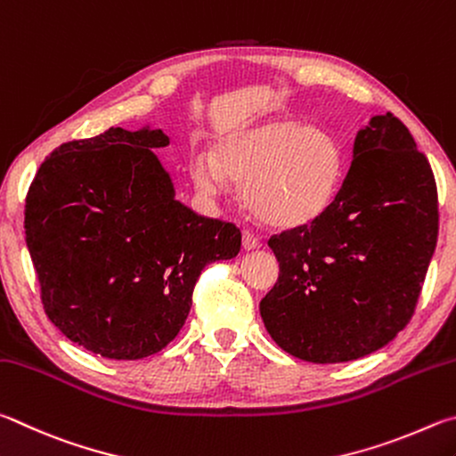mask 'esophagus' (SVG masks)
<instances>
[{"label":"esophagus","instance_id":"obj_1","mask_svg":"<svg viewBox=\"0 0 456 456\" xmlns=\"http://www.w3.org/2000/svg\"><path fill=\"white\" fill-rule=\"evenodd\" d=\"M242 248L244 250H256V248H260V240L250 232V230H244V232H242Z\"/></svg>","mask_w":456,"mask_h":456}]
</instances>
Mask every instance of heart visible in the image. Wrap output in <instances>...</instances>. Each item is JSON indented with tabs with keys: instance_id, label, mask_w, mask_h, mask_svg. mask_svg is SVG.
Listing matches in <instances>:
<instances>
[{
	"instance_id": "obj_1",
	"label": "heart",
	"mask_w": 456,
	"mask_h": 456,
	"mask_svg": "<svg viewBox=\"0 0 456 456\" xmlns=\"http://www.w3.org/2000/svg\"><path fill=\"white\" fill-rule=\"evenodd\" d=\"M188 170L204 198L226 196L234 182L256 218L297 228L329 210L340 188L345 154L326 130L274 118L226 134L214 156L194 151Z\"/></svg>"
}]
</instances>
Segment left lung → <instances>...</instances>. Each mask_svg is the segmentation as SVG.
I'll return each instance as SVG.
<instances>
[{"mask_svg":"<svg viewBox=\"0 0 456 456\" xmlns=\"http://www.w3.org/2000/svg\"><path fill=\"white\" fill-rule=\"evenodd\" d=\"M438 236L428 159L401 119L372 116L321 218L273 236L281 262L260 302L270 337L316 364L348 362L388 345L412 318Z\"/></svg>","mask_w":456,"mask_h":456,"instance_id":"8db88e82","label":"left lung"}]
</instances>
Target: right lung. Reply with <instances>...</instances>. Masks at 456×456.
Returning a JSON list of instances; mask_svg holds the SVG:
<instances>
[{
	"label": "right lung",
	"mask_w": 456,
	"mask_h": 456,
	"mask_svg": "<svg viewBox=\"0 0 456 456\" xmlns=\"http://www.w3.org/2000/svg\"><path fill=\"white\" fill-rule=\"evenodd\" d=\"M162 130L110 127L61 143L26 198V244L44 310L61 334L114 361L178 337L206 265L240 252L234 224L180 200L154 148Z\"/></svg>",
	"instance_id": "right-lung-1"
}]
</instances>
